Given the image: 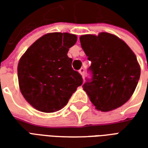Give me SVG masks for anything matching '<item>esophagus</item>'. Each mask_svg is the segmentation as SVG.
<instances>
[{
	"mask_svg": "<svg viewBox=\"0 0 148 148\" xmlns=\"http://www.w3.org/2000/svg\"><path fill=\"white\" fill-rule=\"evenodd\" d=\"M78 72H79V74L82 75V77H84V74H85V69H84V68H81Z\"/></svg>",
	"mask_w": 148,
	"mask_h": 148,
	"instance_id": "esophagus-1",
	"label": "esophagus"
}]
</instances>
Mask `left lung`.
I'll return each mask as SVG.
<instances>
[{"mask_svg": "<svg viewBox=\"0 0 148 148\" xmlns=\"http://www.w3.org/2000/svg\"><path fill=\"white\" fill-rule=\"evenodd\" d=\"M81 46L91 61V82L83 85L95 109L109 112L122 106L132 96L140 66L132 49L115 35L101 32L80 36Z\"/></svg>", "mask_w": 148, "mask_h": 148, "instance_id": "obj_1", "label": "left lung"}]
</instances>
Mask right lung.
<instances>
[{
    "instance_id": "obj_1",
    "label": "right lung",
    "mask_w": 148,
    "mask_h": 148,
    "mask_svg": "<svg viewBox=\"0 0 148 148\" xmlns=\"http://www.w3.org/2000/svg\"><path fill=\"white\" fill-rule=\"evenodd\" d=\"M77 37L67 32H51L27 48L18 62L19 87L25 100L42 112H54L67 104L82 84L80 74L71 66L69 48Z\"/></svg>"
}]
</instances>
